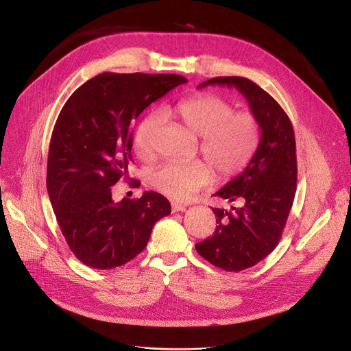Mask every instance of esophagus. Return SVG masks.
<instances>
[{
    "mask_svg": "<svg viewBox=\"0 0 351 351\" xmlns=\"http://www.w3.org/2000/svg\"><path fill=\"white\" fill-rule=\"evenodd\" d=\"M172 213H183L186 211V206L183 204H179V203H172Z\"/></svg>",
    "mask_w": 351,
    "mask_h": 351,
    "instance_id": "1",
    "label": "esophagus"
}]
</instances>
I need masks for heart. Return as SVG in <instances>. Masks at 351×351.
I'll list each match as a JSON object with an SVG mask.
<instances>
[{
	"label": "heart",
	"instance_id": "1",
	"mask_svg": "<svg viewBox=\"0 0 351 351\" xmlns=\"http://www.w3.org/2000/svg\"><path fill=\"white\" fill-rule=\"evenodd\" d=\"M165 117L178 118L189 130L202 137L199 149L218 178H230L241 172L257 153L261 129L257 118L245 111L234 112L225 98L202 93L180 99L164 110ZM161 125V117L149 112L140 119L133 133V148L140 157L149 156L153 136ZM213 169L203 161L168 162L149 175V183L173 199H187L206 186Z\"/></svg>",
	"mask_w": 351,
	"mask_h": 351
}]
</instances>
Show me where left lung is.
<instances>
[{"mask_svg": "<svg viewBox=\"0 0 351 351\" xmlns=\"http://www.w3.org/2000/svg\"><path fill=\"white\" fill-rule=\"evenodd\" d=\"M208 84L236 87L261 129L253 160L215 193L243 206L232 207L230 211L213 208L218 223L214 234L195 244L197 253L213 265L239 272L263 261L280 240L297 183L294 130L274 97L254 82L240 76H219L198 87Z\"/></svg>", "mask_w": 351, "mask_h": 351, "instance_id": "1", "label": "left lung"}]
</instances>
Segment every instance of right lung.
Returning <instances> with one entry per match:
<instances>
[{
  "instance_id": "obj_1",
  "label": "right lung",
  "mask_w": 351,
  "mask_h": 351,
  "mask_svg": "<svg viewBox=\"0 0 351 351\" xmlns=\"http://www.w3.org/2000/svg\"><path fill=\"white\" fill-rule=\"evenodd\" d=\"M187 79L179 75H97L62 107L47 161V190L57 222L84 265L121 267L145 248L157 221L171 214L168 199L144 191L115 203L111 186L128 178L132 122Z\"/></svg>"
}]
</instances>
